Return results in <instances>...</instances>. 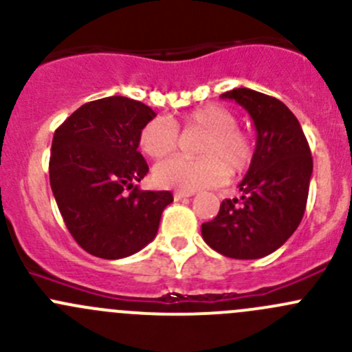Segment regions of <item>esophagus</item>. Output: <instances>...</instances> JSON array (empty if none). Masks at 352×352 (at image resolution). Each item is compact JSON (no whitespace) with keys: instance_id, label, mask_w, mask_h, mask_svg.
<instances>
[{"instance_id":"1","label":"esophagus","mask_w":352,"mask_h":352,"mask_svg":"<svg viewBox=\"0 0 352 352\" xmlns=\"http://www.w3.org/2000/svg\"><path fill=\"white\" fill-rule=\"evenodd\" d=\"M190 196H194V192H182V190H175V192H173V199H175V201H179V199H184V197H190Z\"/></svg>"}]
</instances>
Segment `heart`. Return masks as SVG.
Here are the masks:
<instances>
[{
  "mask_svg": "<svg viewBox=\"0 0 352 352\" xmlns=\"http://www.w3.org/2000/svg\"><path fill=\"white\" fill-rule=\"evenodd\" d=\"M232 110L221 105H204L186 113L179 120L155 117L140 133V146L153 160L168 156L177 148L179 129L202 131L197 158H170L155 166V182L168 189L194 192L216 184L225 177L239 175L254 158V140L242 127Z\"/></svg>",
  "mask_w": 352,
  "mask_h": 352,
  "instance_id": "obj_1",
  "label": "heart"
}]
</instances>
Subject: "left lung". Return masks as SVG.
I'll return each instance as SVG.
<instances>
[{
  "label": "left lung",
  "instance_id": "obj_1",
  "mask_svg": "<svg viewBox=\"0 0 352 352\" xmlns=\"http://www.w3.org/2000/svg\"><path fill=\"white\" fill-rule=\"evenodd\" d=\"M250 113L257 129L254 158L240 199H225L202 223L204 242L232 258H261L278 250L305 214L314 160L300 122L281 100L250 88L221 95Z\"/></svg>",
  "mask_w": 352,
  "mask_h": 352
}]
</instances>
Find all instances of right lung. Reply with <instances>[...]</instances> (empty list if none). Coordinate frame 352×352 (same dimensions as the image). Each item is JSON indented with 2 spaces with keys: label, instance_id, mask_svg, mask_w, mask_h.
I'll return each instance as SVG.
<instances>
[{
  "label": "right lung",
  "instance_id": "1",
  "mask_svg": "<svg viewBox=\"0 0 352 352\" xmlns=\"http://www.w3.org/2000/svg\"><path fill=\"white\" fill-rule=\"evenodd\" d=\"M156 113L143 102L107 97L74 110L56 129L49 179L66 228L100 258L127 257L156 236L168 190H140L148 163L140 133Z\"/></svg>",
  "mask_w": 352,
  "mask_h": 352
}]
</instances>
